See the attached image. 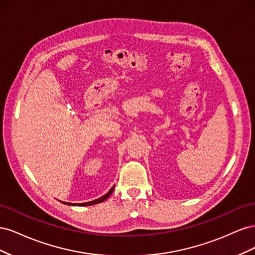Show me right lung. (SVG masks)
Wrapping results in <instances>:
<instances>
[{"label": "right lung", "mask_w": 255, "mask_h": 255, "mask_svg": "<svg viewBox=\"0 0 255 255\" xmlns=\"http://www.w3.org/2000/svg\"><path fill=\"white\" fill-rule=\"evenodd\" d=\"M114 188H115V186H113V187L111 188V190H110L109 192H107V194H105L103 197L99 198V199H97V200H94V201H89V202H85V203H70V202H64V201H60V202L64 203V204H67V205H72V206H89V205L98 204V203H101V202L105 201V200L113 194Z\"/></svg>", "instance_id": "right-lung-1"}]
</instances>
